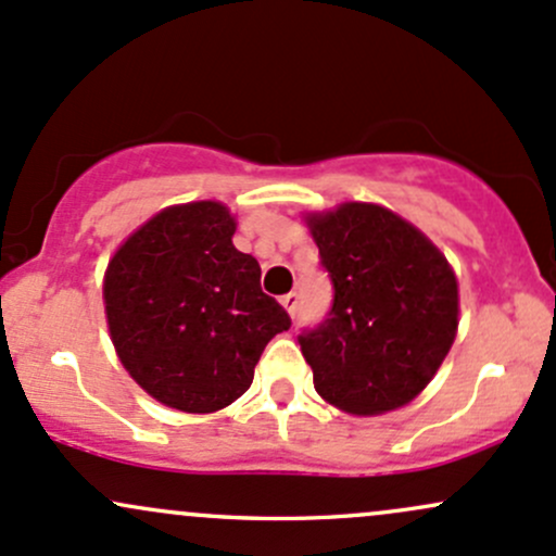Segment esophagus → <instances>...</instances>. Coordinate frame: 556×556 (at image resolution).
Here are the masks:
<instances>
[{"mask_svg":"<svg viewBox=\"0 0 556 556\" xmlns=\"http://www.w3.org/2000/svg\"><path fill=\"white\" fill-rule=\"evenodd\" d=\"M280 304H283V307H286V313H289V315H291V318H294L296 307H300V296H296V294H294V291H291V294L280 296Z\"/></svg>","mask_w":556,"mask_h":556,"instance_id":"34e87169","label":"esophagus"}]
</instances>
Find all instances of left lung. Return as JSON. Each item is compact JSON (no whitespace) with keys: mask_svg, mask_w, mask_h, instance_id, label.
Listing matches in <instances>:
<instances>
[{"mask_svg":"<svg viewBox=\"0 0 556 556\" xmlns=\"http://www.w3.org/2000/svg\"><path fill=\"white\" fill-rule=\"evenodd\" d=\"M333 286L324 324L300 333L318 395L355 416L410 403L458 328V283L440 249L376 204L307 214Z\"/></svg>","mask_w":556,"mask_h":556,"instance_id":"8db88e82","label":"left lung"}]
</instances>
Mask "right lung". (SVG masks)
Instances as JSON below:
<instances>
[{
  "instance_id": "add662e5",
  "label": "right lung",
  "mask_w": 556,
  "mask_h": 556,
  "mask_svg": "<svg viewBox=\"0 0 556 556\" xmlns=\"http://www.w3.org/2000/svg\"><path fill=\"white\" fill-rule=\"evenodd\" d=\"M232 232L236 219L219 201L169 206L135 230L105 270L118 361L148 395L185 414H214L241 397L262 350L291 326Z\"/></svg>"
}]
</instances>
